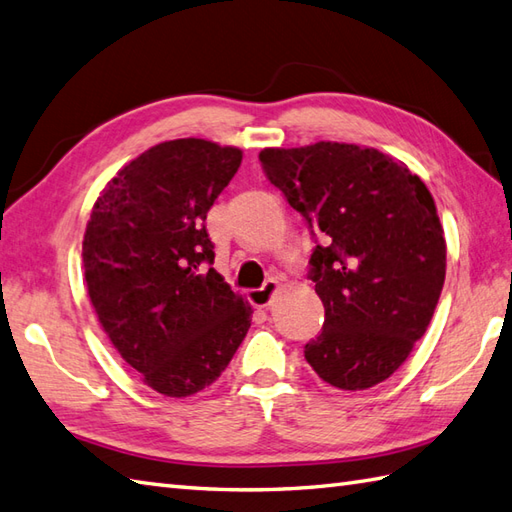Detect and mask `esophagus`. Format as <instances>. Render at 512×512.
Instances as JSON below:
<instances>
[{
    "instance_id": "esophagus-1",
    "label": "esophagus",
    "mask_w": 512,
    "mask_h": 512,
    "mask_svg": "<svg viewBox=\"0 0 512 512\" xmlns=\"http://www.w3.org/2000/svg\"><path fill=\"white\" fill-rule=\"evenodd\" d=\"M279 283L275 279H268L261 288L248 292V301H251L255 307H268L272 303V296L277 294Z\"/></svg>"
}]
</instances>
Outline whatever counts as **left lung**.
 <instances>
[{
  "label": "left lung",
  "instance_id": "1",
  "mask_svg": "<svg viewBox=\"0 0 512 512\" xmlns=\"http://www.w3.org/2000/svg\"><path fill=\"white\" fill-rule=\"evenodd\" d=\"M320 242L310 279L325 305L305 360L323 382L366 390L408 360L434 316L447 244L430 189L375 148L318 141L259 152Z\"/></svg>",
  "mask_w": 512,
  "mask_h": 512
}]
</instances>
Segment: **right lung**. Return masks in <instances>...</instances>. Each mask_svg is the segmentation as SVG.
Masks as SVG:
<instances>
[{
  "label": "right lung",
  "instance_id": "obj_1",
  "mask_svg": "<svg viewBox=\"0 0 512 512\" xmlns=\"http://www.w3.org/2000/svg\"><path fill=\"white\" fill-rule=\"evenodd\" d=\"M242 150L163 141L126 163L95 200L82 240L87 292L104 334L141 382L165 397L211 386L253 310L213 264L205 229Z\"/></svg>",
  "mask_w": 512,
  "mask_h": 512
}]
</instances>
